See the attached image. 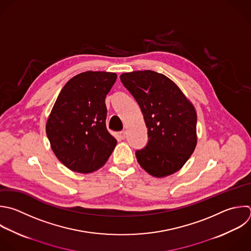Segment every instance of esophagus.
I'll list each match as a JSON object with an SVG mask.
<instances>
[{"label":"esophagus","mask_w":251,"mask_h":251,"mask_svg":"<svg viewBox=\"0 0 251 251\" xmlns=\"http://www.w3.org/2000/svg\"><path fill=\"white\" fill-rule=\"evenodd\" d=\"M120 136H121V138L125 139V138H126V130H122V131H120Z\"/></svg>","instance_id":"1"}]
</instances>
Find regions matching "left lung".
<instances>
[{"label": "left lung", "mask_w": 251, "mask_h": 251, "mask_svg": "<svg viewBox=\"0 0 251 251\" xmlns=\"http://www.w3.org/2000/svg\"><path fill=\"white\" fill-rule=\"evenodd\" d=\"M121 81L139 105L148 142L135 156L151 176L177 172L193 153L197 137L194 107L167 76L153 71L123 74Z\"/></svg>", "instance_id": "8db88e82"}]
</instances>
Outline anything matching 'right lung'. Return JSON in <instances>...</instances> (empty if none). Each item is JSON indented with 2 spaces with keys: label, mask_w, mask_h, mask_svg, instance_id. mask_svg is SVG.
Masks as SVG:
<instances>
[{
  "label": "right lung",
  "mask_w": 251,
  "mask_h": 251,
  "mask_svg": "<svg viewBox=\"0 0 251 251\" xmlns=\"http://www.w3.org/2000/svg\"><path fill=\"white\" fill-rule=\"evenodd\" d=\"M116 79L114 73H81L66 83L55 102L46 133L57 158L74 172L98 170L116 147L106 126L105 104Z\"/></svg>",
  "instance_id": "1"
}]
</instances>
